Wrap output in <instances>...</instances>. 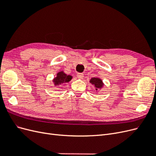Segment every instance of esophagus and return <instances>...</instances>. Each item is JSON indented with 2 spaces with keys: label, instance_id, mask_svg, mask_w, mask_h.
<instances>
[{
  "label": "esophagus",
  "instance_id": "1",
  "mask_svg": "<svg viewBox=\"0 0 156 156\" xmlns=\"http://www.w3.org/2000/svg\"><path fill=\"white\" fill-rule=\"evenodd\" d=\"M77 77L78 79H83V78L84 77V75H83V73H78L77 74Z\"/></svg>",
  "mask_w": 156,
  "mask_h": 156
}]
</instances>
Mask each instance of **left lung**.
<instances>
[{
  "label": "left lung",
  "instance_id": "8db88e82",
  "mask_svg": "<svg viewBox=\"0 0 156 156\" xmlns=\"http://www.w3.org/2000/svg\"><path fill=\"white\" fill-rule=\"evenodd\" d=\"M90 83L92 85L95 87L96 91L98 90V89L101 88L103 86L102 80L98 77H92L90 80Z\"/></svg>",
  "mask_w": 156,
  "mask_h": 156
}]
</instances>
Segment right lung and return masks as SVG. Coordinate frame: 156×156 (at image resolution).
I'll use <instances>...</instances> for the list:
<instances>
[{
    "instance_id": "obj_1",
    "label": "right lung",
    "mask_w": 156,
    "mask_h": 156,
    "mask_svg": "<svg viewBox=\"0 0 156 156\" xmlns=\"http://www.w3.org/2000/svg\"><path fill=\"white\" fill-rule=\"evenodd\" d=\"M72 79V76L69 75H66L64 72H59L56 74V77L54 78L53 83L55 84V86H58L60 84L66 83L70 81Z\"/></svg>"
}]
</instances>
